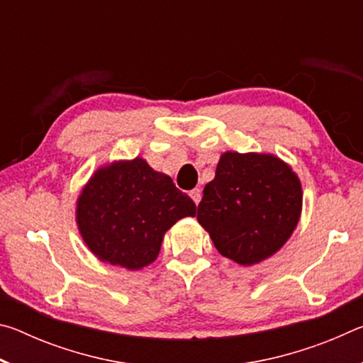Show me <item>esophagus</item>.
Returning a JSON list of instances; mask_svg holds the SVG:
<instances>
[{
    "label": "esophagus",
    "mask_w": 363,
    "mask_h": 363,
    "mask_svg": "<svg viewBox=\"0 0 363 363\" xmlns=\"http://www.w3.org/2000/svg\"><path fill=\"white\" fill-rule=\"evenodd\" d=\"M190 199H192L194 201H195V205H199L200 203V200H201V189H194V190H190Z\"/></svg>",
    "instance_id": "obj_1"
}]
</instances>
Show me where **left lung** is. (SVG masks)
I'll list each match as a JSON object with an SVG mask.
<instances>
[{
  "label": "left lung",
  "instance_id": "8db88e82",
  "mask_svg": "<svg viewBox=\"0 0 363 363\" xmlns=\"http://www.w3.org/2000/svg\"><path fill=\"white\" fill-rule=\"evenodd\" d=\"M303 211L298 174L274 153L224 152L203 189L196 220L240 266L269 259L290 240Z\"/></svg>",
  "mask_w": 363,
  "mask_h": 363
}]
</instances>
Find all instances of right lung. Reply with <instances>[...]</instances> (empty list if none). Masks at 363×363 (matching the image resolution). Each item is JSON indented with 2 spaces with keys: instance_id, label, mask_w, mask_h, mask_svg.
<instances>
[{
  "instance_id": "obj_1",
  "label": "right lung",
  "mask_w": 363,
  "mask_h": 363,
  "mask_svg": "<svg viewBox=\"0 0 363 363\" xmlns=\"http://www.w3.org/2000/svg\"><path fill=\"white\" fill-rule=\"evenodd\" d=\"M79 235L97 259L140 270L157 259L163 237L196 206L168 174L144 158L115 160L97 168L75 205Z\"/></svg>"
}]
</instances>
